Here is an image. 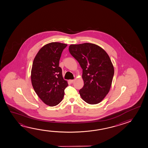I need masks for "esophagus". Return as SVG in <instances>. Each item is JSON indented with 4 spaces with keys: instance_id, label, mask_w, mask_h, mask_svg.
<instances>
[{
    "instance_id": "34e87169",
    "label": "esophagus",
    "mask_w": 148,
    "mask_h": 148,
    "mask_svg": "<svg viewBox=\"0 0 148 148\" xmlns=\"http://www.w3.org/2000/svg\"><path fill=\"white\" fill-rule=\"evenodd\" d=\"M74 79H71V80H70V82L71 83H73L74 82Z\"/></svg>"
}]
</instances>
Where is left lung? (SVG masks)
<instances>
[{"mask_svg":"<svg viewBox=\"0 0 148 148\" xmlns=\"http://www.w3.org/2000/svg\"><path fill=\"white\" fill-rule=\"evenodd\" d=\"M69 49L82 69L84 86L79 91L81 97L89 104L99 103L109 92L114 77L109 56L101 47L89 43L72 44Z\"/></svg>","mask_w":148,"mask_h":148,"instance_id":"8db88e82","label":"left lung"}]
</instances>
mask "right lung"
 <instances>
[{"label": "right lung", "mask_w": 148, "mask_h": 148, "mask_svg": "<svg viewBox=\"0 0 148 148\" xmlns=\"http://www.w3.org/2000/svg\"><path fill=\"white\" fill-rule=\"evenodd\" d=\"M66 46L59 42L46 44L38 51L32 64L31 79L33 88L42 101L49 106L60 103L68 86L59 66L61 53Z\"/></svg>", "instance_id": "obj_1"}]
</instances>
